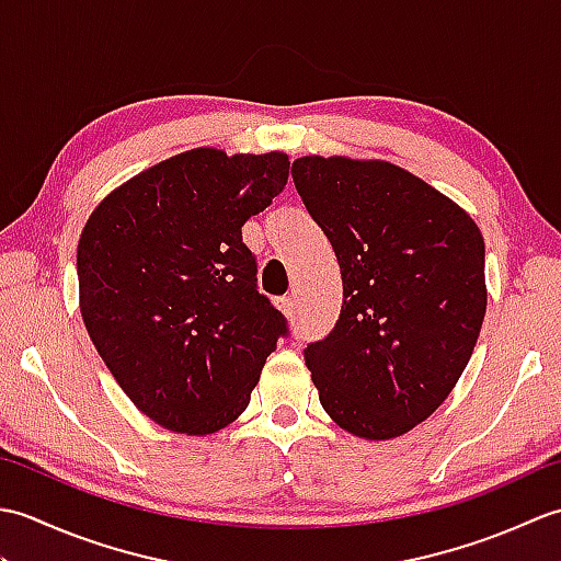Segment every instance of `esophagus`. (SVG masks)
Here are the masks:
<instances>
[{"instance_id":"esophagus-1","label":"esophagus","mask_w":561,"mask_h":561,"mask_svg":"<svg viewBox=\"0 0 561 561\" xmlns=\"http://www.w3.org/2000/svg\"><path fill=\"white\" fill-rule=\"evenodd\" d=\"M277 304H279V311L287 316L289 320L296 316V301L291 299V296H284V299H279Z\"/></svg>"}]
</instances>
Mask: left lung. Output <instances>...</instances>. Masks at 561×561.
Instances as JSON below:
<instances>
[{
  "label": "left lung",
  "instance_id": "obj_1",
  "mask_svg": "<svg viewBox=\"0 0 561 561\" xmlns=\"http://www.w3.org/2000/svg\"><path fill=\"white\" fill-rule=\"evenodd\" d=\"M291 175L344 284L337 325L304 350L320 404L354 436L398 438L450 396L478 344L484 238L456 202L390 161L301 157Z\"/></svg>",
  "mask_w": 561,
  "mask_h": 561
}]
</instances>
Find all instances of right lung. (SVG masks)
Returning <instances> with one entry per match:
<instances>
[{"mask_svg": "<svg viewBox=\"0 0 561 561\" xmlns=\"http://www.w3.org/2000/svg\"><path fill=\"white\" fill-rule=\"evenodd\" d=\"M287 178L284 151L190 149L115 187L83 226V325L125 396L169 432L238 420L287 332L241 236Z\"/></svg>", "mask_w": 561, "mask_h": 561, "instance_id": "1", "label": "right lung"}]
</instances>
